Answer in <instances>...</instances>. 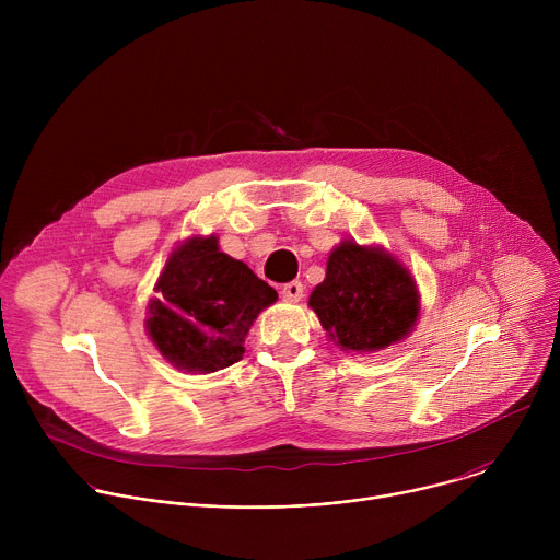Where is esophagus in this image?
Segmentation results:
<instances>
[{"instance_id":"34e87169","label":"esophagus","mask_w":560,"mask_h":560,"mask_svg":"<svg viewBox=\"0 0 560 560\" xmlns=\"http://www.w3.org/2000/svg\"><path fill=\"white\" fill-rule=\"evenodd\" d=\"M281 294L285 301H299L303 296V283L301 281H290L281 288Z\"/></svg>"}]
</instances>
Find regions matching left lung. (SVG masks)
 <instances>
[{
	"label": "left lung",
	"instance_id": "left-lung-1",
	"mask_svg": "<svg viewBox=\"0 0 560 560\" xmlns=\"http://www.w3.org/2000/svg\"><path fill=\"white\" fill-rule=\"evenodd\" d=\"M310 307L337 346L374 352L408 337L419 294L410 272L385 250L343 242L328 259L324 283L312 290Z\"/></svg>",
	"mask_w": 560,
	"mask_h": 560
}]
</instances>
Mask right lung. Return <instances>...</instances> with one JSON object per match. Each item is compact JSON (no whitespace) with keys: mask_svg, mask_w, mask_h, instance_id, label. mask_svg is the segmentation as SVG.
<instances>
[{"mask_svg":"<svg viewBox=\"0 0 560 560\" xmlns=\"http://www.w3.org/2000/svg\"><path fill=\"white\" fill-rule=\"evenodd\" d=\"M148 305V335L171 363L214 372L236 363L257 314L277 290L244 261L219 253L217 236H192L168 259Z\"/></svg>","mask_w":560,"mask_h":560,"instance_id":"add662e5","label":"right lung"}]
</instances>
